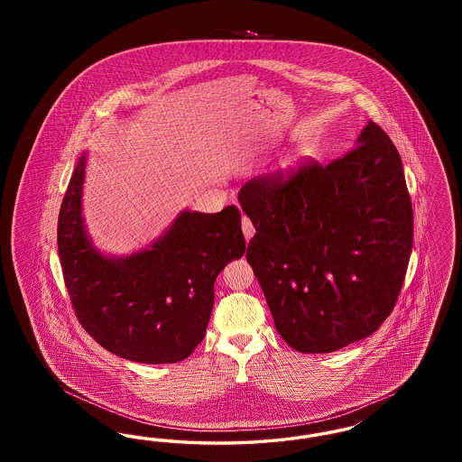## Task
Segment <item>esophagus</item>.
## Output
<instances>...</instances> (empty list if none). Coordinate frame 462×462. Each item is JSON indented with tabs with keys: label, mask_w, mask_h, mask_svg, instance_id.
Masks as SVG:
<instances>
[{
	"label": "esophagus",
	"mask_w": 462,
	"mask_h": 462,
	"mask_svg": "<svg viewBox=\"0 0 462 462\" xmlns=\"http://www.w3.org/2000/svg\"><path fill=\"white\" fill-rule=\"evenodd\" d=\"M242 232H244V237H245V241H249L253 236H254V225H253V221L249 220L245 215L242 217Z\"/></svg>",
	"instance_id": "1"
}]
</instances>
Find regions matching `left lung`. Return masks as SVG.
Returning a JSON list of instances; mask_svg holds the SVG:
<instances>
[{
  "label": "left lung",
  "mask_w": 462,
  "mask_h": 462,
  "mask_svg": "<svg viewBox=\"0 0 462 462\" xmlns=\"http://www.w3.org/2000/svg\"><path fill=\"white\" fill-rule=\"evenodd\" d=\"M356 145L328 166L310 159L239 192L256 228L245 258L296 352L330 353L371 336L405 279L414 215L402 159L373 121Z\"/></svg>",
  "instance_id": "obj_1"
}]
</instances>
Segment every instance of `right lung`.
Returning <instances> with one entry per match:
<instances>
[{
    "label": "right lung",
    "mask_w": 462,
    "mask_h": 462,
    "mask_svg": "<svg viewBox=\"0 0 462 462\" xmlns=\"http://www.w3.org/2000/svg\"><path fill=\"white\" fill-rule=\"evenodd\" d=\"M83 155L60 206L57 242L74 313L110 353L140 364H175L202 341L215 303V281L241 258V211H183L149 249L107 258L88 241L81 196Z\"/></svg>",
    "instance_id": "obj_1"
}]
</instances>
